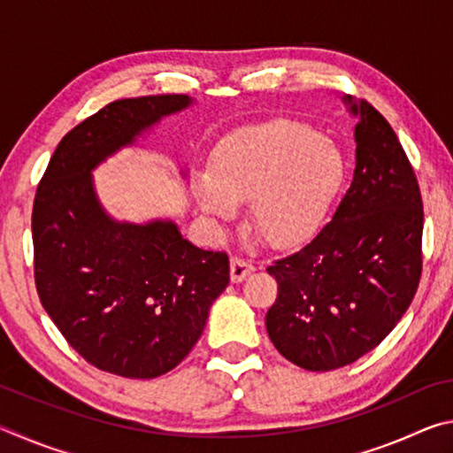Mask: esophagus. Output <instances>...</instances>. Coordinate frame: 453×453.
Segmentation results:
<instances>
[{
  "instance_id": "1",
  "label": "esophagus",
  "mask_w": 453,
  "mask_h": 453,
  "mask_svg": "<svg viewBox=\"0 0 453 453\" xmlns=\"http://www.w3.org/2000/svg\"><path fill=\"white\" fill-rule=\"evenodd\" d=\"M254 270H256L254 264L243 257H232V264H229V275H232L234 283L243 281Z\"/></svg>"
}]
</instances>
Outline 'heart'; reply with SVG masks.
Returning <instances> with one entry per match:
<instances>
[{"mask_svg": "<svg viewBox=\"0 0 453 453\" xmlns=\"http://www.w3.org/2000/svg\"><path fill=\"white\" fill-rule=\"evenodd\" d=\"M342 151L310 127L272 124L221 142L210 172L197 173L191 194L199 210L232 219L251 199V221L275 248L316 235L343 181Z\"/></svg>", "mask_w": 453, "mask_h": 453, "instance_id": "obj_1", "label": "heart"}]
</instances>
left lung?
<instances>
[{"label":"left lung","mask_w":453,"mask_h":453,"mask_svg":"<svg viewBox=\"0 0 453 453\" xmlns=\"http://www.w3.org/2000/svg\"><path fill=\"white\" fill-rule=\"evenodd\" d=\"M343 104L357 118L351 186L308 245L267 267L278 281L267 335L310 372L337 370L380 346L421 275L424 205L408 156L373 105L349 96Z\"/></svg>","instance_id":"1"}]
</instances>
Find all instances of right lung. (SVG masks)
<instances>
[{
    "label": "right lung",
    "instance_id": "right-lung-1",
    "mask_svg": "<svg viewBox=\"0 0 453 453\" xmlns=\"http://www.w3.org/2000/svg\"><path fill=\"white\" fill-rule=\"evenodd\" d=\"M191 104L172 94L105 105L59 142L37 186L34 272L43 310L86 362L121 378L173 370L229 283L224 251L196 248L172 219H113L91 175Z\"/></svg>",
    "mask_w": 453,
    "mask_h": 453
}]
</instances>
